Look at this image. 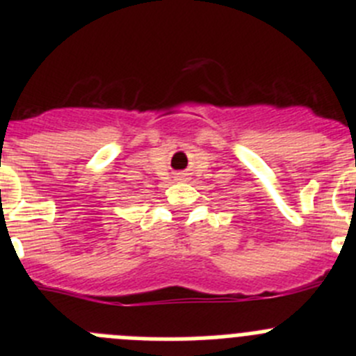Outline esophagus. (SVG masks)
<instances>
[{"label": "esophagus", "instance_id": "34e87169", "mask_svg": "<svg viewBox=\"0 0 356 356\" xmlns=\"http://www.w3.org/2000/svg\"><path fill=\"white\" fill-rule=\"evenodd\" d=\"M184 177H186V175H181V174L175 175V179H177V181H184Z\"/></svg>", "mask_w": 356, "mask_h": 356}]
</instances>
